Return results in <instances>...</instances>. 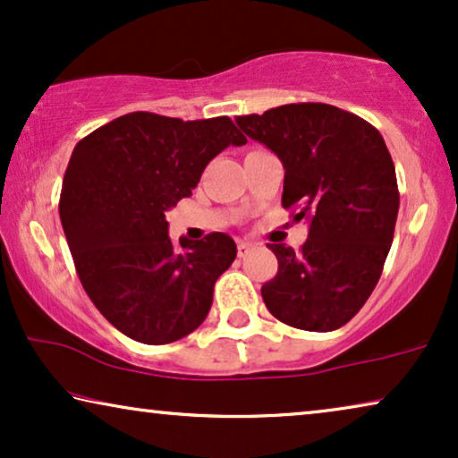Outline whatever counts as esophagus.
<instances>
[{
  "label": "esophagus",
  "mask_w": 458,
  "mask_h": 458,
  "mask_svg": "<svg viewBox=\"0 0 458 458\" xmlns=\"http://www.w3.org/2000/svg\"><path fill=\"white\" fill-rule=\"evenodd\" d=\"M250 248H252V243L250 242H237V256L243 259V256L250 252Z\"/></svg>",
  "instance_id": "esophagus-1"
}]
</instances>
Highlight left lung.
<instances>
[{"label": "left lung", "mask_w": 458, "mask_h": 458, "mask_svg": "<svg viewBox=\"0 0 458 458\" xmlns=\"http://www.w3.org/2000/svg\"><path fill=\"white\" fill-rule=\"evenodd\" d=\"M235 123L277 154L281 204L309 221L300 252L268 243L279 262L260 290L268 312L296 329H340L371 296L394 240L400 196L384 137L352 112L315 102Z\"/></svg>", "instance_id": "obj_1"}]
</instances>
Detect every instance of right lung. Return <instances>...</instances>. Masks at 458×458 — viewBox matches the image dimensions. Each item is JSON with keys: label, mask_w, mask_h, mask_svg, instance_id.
I'll use <instances>...</instances> for the list:
<instances>
[{"label": "right lung", "mask_w": 458, "mask_h": 458, "mask_svg": "<svg viewBox=\"0 0 458 458\" xmlns=\"http://www.w3.org/2000/svg\"><path fill=\"white\" fill-rule=\"evenodd\" d=\"M246 141L227 116L131 112L74 146L62 229L87 296L131 340L160 346L204 323L237 246L227 233L173 243L165 212L191 196L216 154Z\"/></svg>", "instance_id": "obj_1"}]
</instances>
